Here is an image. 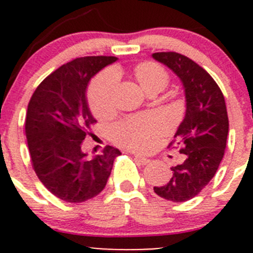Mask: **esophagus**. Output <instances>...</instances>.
Masks as SVG:
<instances>
[{
    "instance_id": "obj_1",
    "label": "esophagus",
    "mask_w": 253,
    "mask_h": 253,
    "mask_svg": "<svg viewBox=\"0 0 253 253\" xmlns=\"http://www.w3.org/2000/svg\"><path fill=\"white\" fill-rule=\"evenodd\" d=\"M134 159H136L137 163H139V164H142V165H147L148 163H150L149 159H147V158L141 157V155H137V154L134 155Z\"/></svg>"
}]
</instances>
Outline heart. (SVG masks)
<instances>
[{
    "mask_svg": "<svg viewBox=\"0 0 253 253\" xmlns=\"http://www.w3.org/2000/svg\"><path fill=\"white\" fill-rule=\"evenodd\" d=\"M137 82L147 94L162 91L169 82V76L163 67L154 62H142L133 70ZM117 75L105 71L93 79L88 89L89 108L94 116L105 117L112 111V94ZM165 129L164 121L155 115H137L119 122L111 128L112 141L120 145L148 152L154 147Z\"/></svg>",
    "mask_w": 253,
    "mask_h": 253,
    "instance_id": "heart-1",
    "label": "heart"
}]
</instances>
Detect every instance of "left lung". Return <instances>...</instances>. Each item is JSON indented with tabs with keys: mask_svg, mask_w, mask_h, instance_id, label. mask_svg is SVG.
<instances>
[{
	"mask_svg": "<svg viewBox=\"0 0 253 253\" xmlns=\"http://www.w3.org/2000/svg\"><path fill=\"white\" fill-rule=\"evenodd\" d=\"M153 58L180 78L185 89L186 114L169 148L185 155L171 168V177L164 186L154 187L160 197L186 202L196 197L214 177L226 147L229 120L220 88L206 70L177 52H155Z\"/></svg>",
	"mask_w": 253,
	"mask_h": 253,
	"instance_id": "8db88e82",
	"label": "left lung"
}]
</instances>
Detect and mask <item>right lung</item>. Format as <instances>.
<instances>
[{"label":"right lung","instance_id":"obj_1","mask_svg":"<svg viewBox=\"0 0 253 253\" xmlns=\"http://www.w3.org/2000/svg\"><path fill=\"white\" fill-rule=\"evenodd\" d=\"M114 56H85L62 65L39 84L28 104L25 134L33 169L52 195L70 203L95 197L105 188L119 149L108 145L90 159L82 142L96 122L86 103L89 81Z\"/></svg>","mask_w":253,"mask_h":253}]
</instances>
